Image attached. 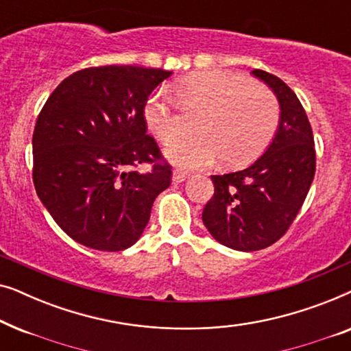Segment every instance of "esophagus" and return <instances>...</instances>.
<instances>
[{"instance_id":"obj_1","label":"esophagus","mask_w":351,"mask_h":351,"mask_svg":"<svg viewBox=\"0 0 351 351\" xmlns=\"http://www.w3.org/2000/svg\"><path fill=\"white\" fill-rule=\"evenodd\" d=\"M186 177H189V172L184 171V169H174V172H172V180L176 182V184H180V182H184Z\"/></svg>"}]
</instances>
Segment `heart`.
<instances>
[{"instance_id":"b5f03b06","label":"heart","mask_w":351,"mask_h":351,"mask_svg":"<svg viewBox=\"0 0 351 351\" xmlns=\"http://www.w3.org/2000/svg\"><path fill=\"white\" fill-rule=\"evenodd\" d=\"M177 95L186 110L203 112L195 126L198 136L166 148L172 161L186 167H206L222 158L230 166L246 165L265 150L280 124L276 95L241 73L198 71L180 81ZM143 118L162 143L182 132V114L162 86L148 95Z\"/></svg>"}]
</instances>
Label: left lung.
Masks as SVG:
<instances>
[{"instance_id": "8db88e82", "label": "left lung", "mask_w": 351, "mask_h": 351, "mask_svg": "<svg viewBox=\"0 0 351 351\" xmlns=\"http://www.w3.org/2000/svg\"><path fill=\"white\" fill-rule=\"evenodd\" d=\"M252 75L270 86L280 102L276 136L246 169L210 176L214 196L203 210L214 239L243 252L271 246L287 232L316 171L313 131L294 90L263 70H252Z\"/></svg>"}]
</instances>
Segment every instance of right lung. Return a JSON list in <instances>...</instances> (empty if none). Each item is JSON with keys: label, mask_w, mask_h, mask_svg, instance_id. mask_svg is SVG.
<instances>
[{"label": "right lung", "mask_w": 351, "mask_h": 351, "mask_svg": "<svg viewBox=\"0 0 351 351\" xmlns=\"http://www.w3.org/2000/svg\"><path fill=\"white\" fill-rule=\"evenodd\" d=\"M171 71L90 66L57 86L33 131V184L56 223L97 251L131 247L172 166L147 134L143 107ZM152 165L148 173L135 167Z\"/></svg>", "instance_id": "1"}]
</instances>
